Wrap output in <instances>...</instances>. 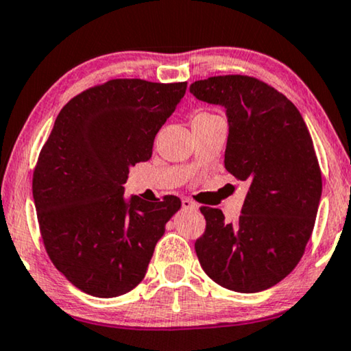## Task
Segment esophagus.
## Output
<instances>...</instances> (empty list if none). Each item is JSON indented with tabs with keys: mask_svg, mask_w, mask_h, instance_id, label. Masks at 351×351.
<instances>
[{
	"mask_svg": "<svg viewBox=\"0 0 351 351\" xmlns=\"http://www.w3.org/2000/svg\"><path fill=\"white\" fill-rule=\"evenodd\" d=\"M181 205H182V208H184V209H193V211H197V209H198L197 203H193L192 200H189V198H182Z\"/></svg>",
	"mask_w": 351,
	"mask_h": 351,
	"instance_id": "obj_1",
	"label": "esophagus"
}]
</instances>
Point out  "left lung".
Wrapping results in <instances>:
<instances>
[{"label":"left lung","instance_id":"8db88e82","mask_svg":"<svg viewBox=\"0 0 351 351\" xmlns=\"http://www.w3.org/2000/svg\"><path fill=\"white\" fill-rule=\"evenodd\" d=\"M198 101L226 108L227 171L249 184L241 216L226 222L200 208L202 268L223 289L257 293L289 276L304 254L322 198V171L298 108L273 86L247 75L193 82Z\"/></svg>","mask_w":351,"mask_h":351}]
</instances>
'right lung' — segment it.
<instances>
[{"instance_id":"right-lung-1","label":"right lung","mask_w":351,"mask_h":351,"mask_svg":"<svg viewBox=\"0 0 351 351\" xmlns=\"http://www.w3.org/2000/svg\"><path fill=\"white\" fill-rule=\"evenodd\" d=\"M186 88L117 78L80 93L56 117L34 169L33 198L47 254L78 290L114 298L145 277L181 200L125 198L123 184L130 167L151 158Z\"/></svg>"}]
</instances>
